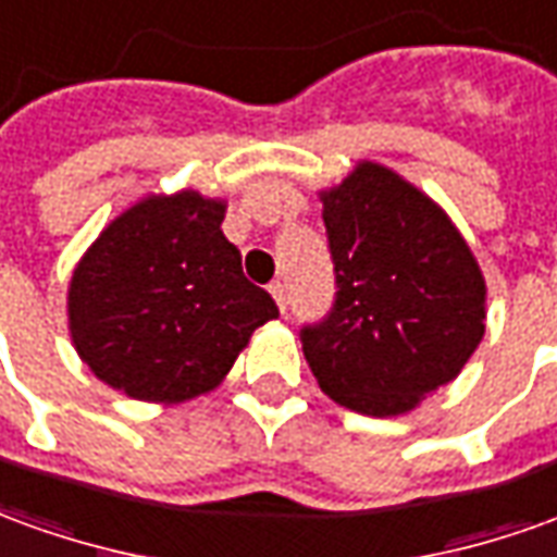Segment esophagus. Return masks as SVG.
I'll return each mask as SVG.
<instances>
[{
    "label": "esophagus",
    "instance_id": "obj_1",
    "mask_svg": "<svg viewBox=\"0 0 557 557\" xmlns=\"http://www.w3.org/2000/svg\"><path fill=\"white\" fill-rule=\"evenodd\" d=\"M270 294H272V300H275V306H278V309L285 312V309H287L285 285H282V282H272V285H270Z\"/></svg>",
    "mask_w": 557,
    "mask_h": 557
}]
</instances>
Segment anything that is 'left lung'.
Returning a JSON list of instances; mask_svg holds the SVG:
<instances>
[{
	"label": "left lung",
	"instance_id": "left-lung-1",
	"mask_svg": "<svg viewBox=\"0 0 557 557\" xmlns=\"http://www.w3.org/2000/svg\"><path fill=\"white\" fill-rule=\"evenodd\" d=\"M336 297L300 330L321 391L360 416L416 409L485 333V278L448 214L379 163L321 194Z\"/></svg>",
	"mask_w": 557,
	"mask_h": 557
}]
</instances>
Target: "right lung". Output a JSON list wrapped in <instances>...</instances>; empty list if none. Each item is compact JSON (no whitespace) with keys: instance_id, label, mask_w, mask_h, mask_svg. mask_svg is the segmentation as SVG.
Here are the masks:
<instances>
[{"instance_id":"right-lung-1","label":"right lung","mask_w":557,"mask_h":557,"mask_svg":"<svg viewBox=\"0 0 557 557\" xmlns=\"http://www.w3.org/2000/svg\"><path fill=\"white\" fill-rule=\"evenodd\" d=\"M224 202L182 190L145 197L87 248L69 285L81 360L133 400L182 403L230 373L278 306L242 272Z\"/></svg>"}]
</instances>
